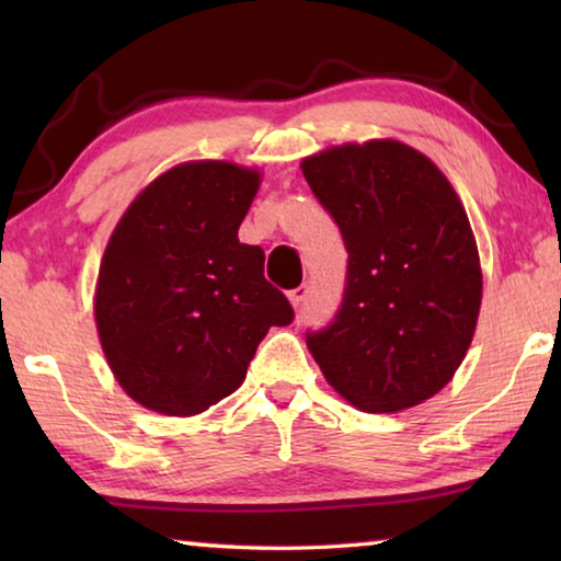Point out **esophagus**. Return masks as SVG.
<instances>
[{
    "instance_id": "34e87169",
    "label": "esophagus",
    "mask_w": 561,
    "mask_h": 561,
    "mask_svg": "<svg viewBox=\"0 0 561 561\" xmlns=\"http://www.w3.org/2000/svg\"><path fill=\"white\" fill-rule=\"evenodd\" d=\"M287 297H289V301H291V307H294V309H299L301 304H304V299L309 297V287H307V284H301V287L291 289V291L287 294Z\"/></svg>"
}]
</instances>
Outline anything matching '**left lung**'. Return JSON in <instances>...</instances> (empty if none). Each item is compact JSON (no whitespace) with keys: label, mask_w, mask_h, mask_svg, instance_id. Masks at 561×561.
<instances>
[{"label":"left lung","mask_w":561,"mask_h":561,"mask_svg":"<svg viewBox=\"0 0 561 561\" xmlns=\"http://www.w3.org/2000/svg\"><path fill=\"white\" fill-rule=\"evenodd\" d=\"M348 252L334 321L307 336L327 383L366 413L421 405L453 381L474 336L482 270L443 170L393 138L301 160Z\"/></svg>","instance_id":"left-lung-1"}]
</instances>
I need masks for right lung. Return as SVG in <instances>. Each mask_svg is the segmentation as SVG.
I'll list each match as a JSON object with an SVG mask.
<instances>
[{"mask_svg":"<svg viewBox=\"0 0 561 561\" xmlns=\"http://www.w3.org/2000/svg\"><path fill=\"white\" fill-rule=\"evenodd\" d=\"M257 168L187 160L133 197L101 257L93 317L118 386L148 411L197 415L234 393L270 327L294 319L237 230Z\"/></svg>","mask_w":561,"mask_h":561,"instance_id":"add662e5","label":"right lung"}]
</instances>
